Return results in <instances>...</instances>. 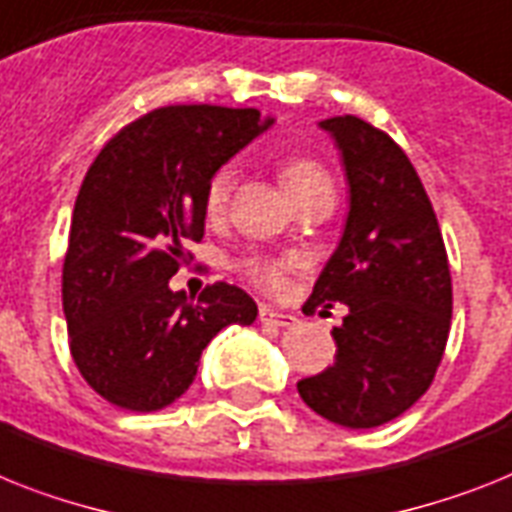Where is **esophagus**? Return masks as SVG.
<instances>
[{"label": "esophagus", "instance_id": "34e87169", "mask_svg": "<svg viewBox=\"0 0 512 512\" xmlns=\"http://www.w3.org/2000/svg\"><path fill=\"white\" fill-rule=\"evenodd\" d=\"M259 322L269 324V327H293L298 319L293 314H282V311H274L269 306L259 308Z\"/></svg>", "mask_w": 512, "mask_h": 512}]
</instances>
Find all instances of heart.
Returning <instances> with one entry per match:
<instances>
[{
	"mask_svg": "<svg viewBox=\"0 0 512 512\" xmlns=\"http://www.w3.org/2000/svg\"><path fill=\"white\" fill-rule=\"evenodd\" d=\"M280 180L285 190L295 198V204L306 201L308 196H314L319 190L332 188L329 172L322 164L311 159V156H287L280 164ZM232 185H235V167L225 164L211 175L209 185H206V211L209 217H219L225 211L227 201H230ZM293 261L290 259H248L243 264L246 274L256 285L269 287V290H280L287 282V274L293 272Z\"/></svg>",
	"mask_w": 512,
	"mask_h": 512,
	"instance_id": "1",
	"label": "heart"
}]
</instances>
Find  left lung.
Instances as JSON below:
<instances>
[{
    "mask_svg": "<svg viewBox=\"0 0 512 512\" xmlns=\"http://www.w3.org/2000/svg\"><path fill=\"white\" fill-rule=\"evenodd\" d=\"M335 138L350 209L335 253L303 311L345 303L332 329L335 363L298 382L303 403L332 424L374 429L432 384L453 316V280L437 214L390 135L361 117L319 122Z\"/></svg>",
    "mask_w": 512,
    "mask_h": 512,
    "instance_id": "1",
    "label": "left lung"
}]
</instances>
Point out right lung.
I'll return each mask as SVG.
<instances>
[{"label":"right lung","instance_id":"right-lung-1","mask_svg":"<svg viewBox=\"0 0 512 512\" xmlns=\"http://www.w3.org/2000/svg\"><path fill=\"white\" fill-rule=\"evenodd\" d=\"M259 109L162 107L99 151L75 198L62 266L70 353L117 408L159 411L188 390L227 324L256 322L246 290L214 282L188 303L170 280L204 238L211 175L272 125Z\"/></svg>","mask_w":512,"mask_h":512}]
</instances>
